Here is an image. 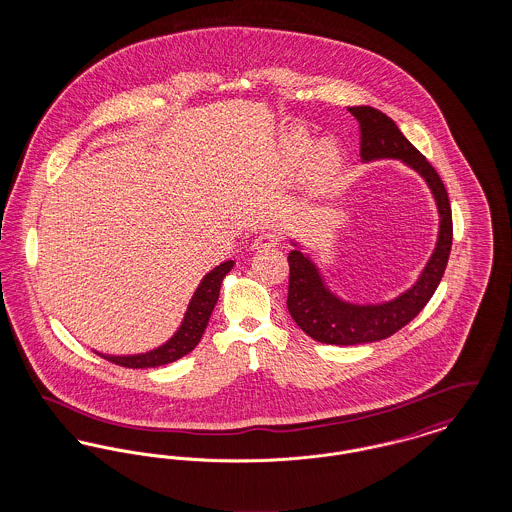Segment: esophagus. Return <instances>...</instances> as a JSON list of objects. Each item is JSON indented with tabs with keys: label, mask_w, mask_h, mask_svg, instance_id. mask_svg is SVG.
I'll use <instances>...</instances> for the list:
<instances>
[{
	"label": "esophagus",
	"mask_w": 512,
	"mask_h": 512,
	"mask_svg": "<svg viewBox=\"0 0 512 512\" xmlns=\"http://www.w3.org/2000/svg\"><path fill=\"white\" fill-rule=\"evenodd\" d=\"M280 234H276V232H261L255 240H253V244H251V247L253 249H261V247H274V245L280 244Z\"/></svg>",
	"instance_id": "1"
}]
</instances>
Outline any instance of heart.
<instances>
[{"instance_id": "b5f03b06", "label": "heart", "mask_w": 512, "mask_h": 512, "mask_svg": "<svg viewBox=\"0 0 512 512\" xmlns=\"http://www.w3.org/2000/svg\"><path fill=\"white\" fill-rule=\"evenodd\" d=\"M303 149H305L303 140H293L292 144L288 146V155L292 159H297L303 153ZM340 163L341 155L338 146L330 140H324L311 151V155L307 159V174L313 182H324L338 171Z\"/></svg>"}]
</instances>
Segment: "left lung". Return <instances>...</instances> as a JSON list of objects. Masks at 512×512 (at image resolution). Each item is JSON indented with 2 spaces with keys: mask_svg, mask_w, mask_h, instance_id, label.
Segmentation results:
<instances>
[{
  "mask_svg": "<svg viewBox=\"0 0 512 512\" xmlns=\"http://www.w3.org/2000/svg\"><path fill=\"white\" fill-rule=\"evenodd\" d=\"M349 113L361 126L363 161L393 157L401 159L428 182L438 203L439 236L434 255L411 290L382 305L343 303L322 284L317 267L301 251L293 249L288 286V311L297 326L313 340L330 345H355L386 340L407 326L432 299L449 261L453 245V219L449 195L436 169L426 157L401 134L390 117L374 107H349Z\"/></svg>",
  "mask_w": 512,
  "mask_h": 512,
  "instance_id": "left-lung-1",
  "label": "left lung"
}]
</instances>
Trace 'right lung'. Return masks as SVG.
<instances>
[{
  "label": "right lung",
  "instance_id": "add662e5",
  "mask_svg": "<svg viewBox=\"0 0 512 512\" xmlns=\"http://www.w3.org/2000/svg\"><path fill=\"white\" fill-rule=\"evenodd\" d=\"M232 267H234V261H226L219 267L213 268L203 278V282L199 284L197 292L192 297V303L188 307V313L184 317L180 330L174 334L171 341L144 355H130V357L101 355V357L113 365L126 366V368H153V366L169 365L172 361H178L180 357L188 355L201 340L209 324L211 313L217 305L222 278L230 272Z\"/></svg>",
  "mask_w": 512,
  "mask_h": 512
}]
</instances>
